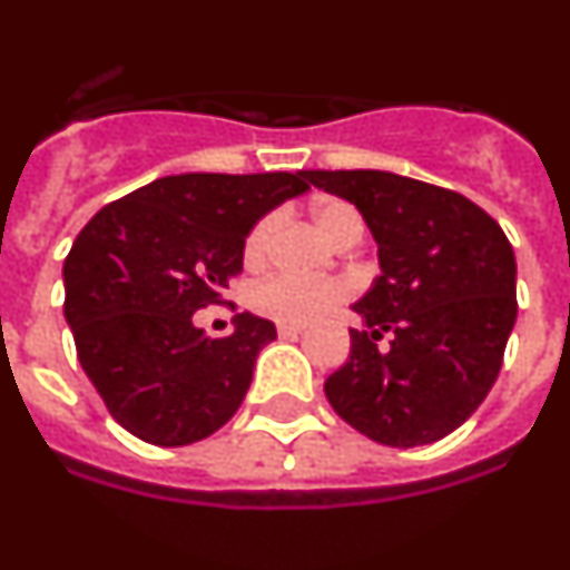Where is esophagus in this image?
Segmentation results:
<instances>
[{
	"label": "esophagus",
	"mask_w": 570,
	"mask_h": 570,
	"mask_svg": "<svg viewBox=\"0 0 570 570\" xmlns=\"http://www.w3.org/2000/svg\"><path fill=\"white\" fill-rule=\"evenodd\" d=\"M301 333H304V327H301V324H277V336L281 338H298Z\"/></svg>",
	"instance_id": "1"
}]
</instances>
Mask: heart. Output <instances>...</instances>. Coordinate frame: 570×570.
I'll use <instances>...</instances> for the list:
<instances>
[{
  "instance_id": "obj_1",
  "label": "heart",
  "mask_w": 570,
  "mask_h": 570,
  "mask_svg": "<svg viewBox=\"0 0 570 570\" xmlns=\"http://www.w3.org/2000/svg\"><path fill=\"white\" fill-rule=\"evenodd\" d=\"M315 223L327 234L330 240L336 243L347 232L362 234V217L353 205L338 203V199H324L315 205ZM277 217L269 214L263 217L246 237L243 246V261L248 266H261L269 255L272 237H275ZM347 295L344 284L338 281H309V277L298 275H272L252 289V307L257 313L269 315L275 322L284 324H309L313 318L327 313L330 307H336L338 301Z\"/></svg>"
}]
</instances>
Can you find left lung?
Instances as JSON below:
<instances>
[{"label": "left lung", "mask_w": 570, "mask_h": 570, "mask_svg": "<svg viewBox=\"0 0 570 570\" xmlns=\"http://www.w3.org/2000/svg\"><path fill=\"white\" fill-rule=\"evenodd\" d=\"M356 205L380 275L353 304L351 356L324 382L344 423L382 446L446 438L484 403L515 324V255L501 226L455 190L389 170H307ZM389 332L392 344L376 348Z\"/></svg>", "instance_id": "left-lung-1"}]
</instances>
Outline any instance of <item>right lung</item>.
<instances>
[{
  "instance_id": "obj_1",
  "label": "right lung",
  "mask_w": 570,
  "mask_h": 570,
  "mask_svg": "<svg viewBox=\"0 0 570 570\" xmlns=\"http://www.w3.org/2000/svg\"><path fill=\"white\" fill-rule=\"evenodd\" d=\"M309 190L298 174H181L104 205L63 263L66 324L109 414L153 446H188L234 417L269 318L208 336L194 313L243 272L248 232Z\"/></svg>"
}]
</instances>
